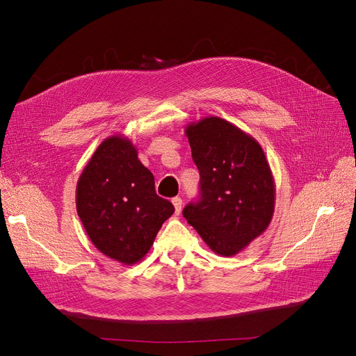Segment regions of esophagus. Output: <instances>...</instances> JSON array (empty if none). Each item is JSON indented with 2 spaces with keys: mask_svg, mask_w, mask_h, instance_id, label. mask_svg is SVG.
Instances as JSON below:
<instances>
[{
  "mask_svg": "<svg viewBox=\"0 0 356 356\" xmlns=\"http://www.w3.org/2000/svg\"><path fill=\"white\" fill-rule=\"evenodd\" d=\"M172 202H173V204H175L176 213H180V211H181V204H183V200H181L180 197H173V199H172Z\"/></svg>",
  "mask_w": 356,
  "mask_h": 356,
  "instance_id": "esophagus-1",
  "label": "esophagus"
}]
</instances>
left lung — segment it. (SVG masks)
I'll return each instance as SVG.
<instances>
[{"mask_svg": "<svg viewBox=\"0 0 356 356\" xmlns=\"http://www.w3.org/2000/svg\"><path fill=\"white\" fill-rule=\"evenodd\" d=\"M200 175V197L183 216L218 255L232 257L263 234L273 219L275 184L263 148L219 117L186 127Z\"/></svg>", "mask_w": 356, "mask_h": 356, "instance_id": "obj_1", "label": "left lung"}]
</instances>
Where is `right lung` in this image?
<instances>
[{
    "label": "right lung",
    "mask_w": 356,
    "mask_h": 356,
    "mask_svg": "<svg viewBox=\"0 0 356 356\" xmlns=\"http://www.w3.org/2000/svg\"><path fill=\"white\" fill-rule=\"evenodd\" d=\"M76 211L83 228L106 257L133 266L152 248L173 204L157 196L154 176L124 136L105 138L82 170Z\"/></svg>",
    "instance_id": "1"
}]
</instances>
